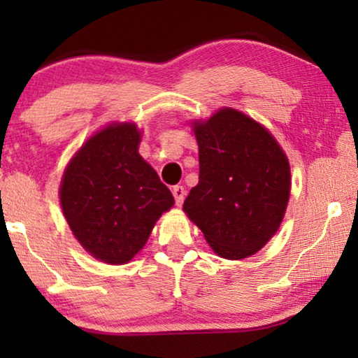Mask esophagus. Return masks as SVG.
Wrapping results in <instances>:
<instances>
[{"label": "esophagus", "instance_id": "esophagus-1", "mask_svg": "<svg viewBox=\"0 0 358 358\" xmlns=\"http://www.w3.org/2000/svg\"><path fill=\"white\" fill-rule=\"evenodd\" d=\"M173 195H174L176 203L182 205L184 197H185V189L182 187V185H174V187H173Z\"/></svg>", "mask_w": 358, "mask_h": 358}]
</instances>
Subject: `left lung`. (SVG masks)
Here are the masks:
<instances>
[{
    "mask_svg": "<svg viewBox=\"0 0 358 358\" xmlns=\"http://www.w3.org/2000/svg\"><path fill=\"white\" fill-rule=\"evenodd\" d=\"M194 131L200 173L184 212L218 256H252L275 234L285 213L287 156L262 125L234 109L218 110Z\"/></svg>",
    "mask_w": 358,
    "mask_h": 358,
    "instance_id": "obj_1",
    "label": "left lung"
}]
</instances>
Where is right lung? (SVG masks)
<instances>
[{
    "label": "right lung",
    "instance_id": "1",
    "mask_svg": "<svg viewBox=\"0 0 358 358\" xmlns=\"http://www.w3.org/2000/svg\"><path fill=\"white\" fill-rule=\"evenodd\" d=\"M134 124L109 125L83 145L60 185L63 213L81 246L107 264L129 262L174 199L138 155Z\"/></svg>",
    "mask_w": 358,
    "mask_h": 358
}]
</instances>
